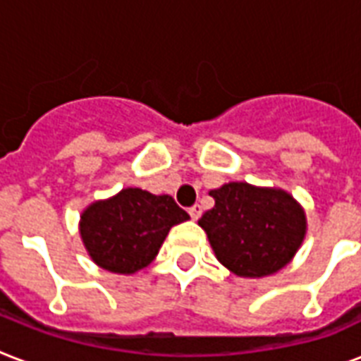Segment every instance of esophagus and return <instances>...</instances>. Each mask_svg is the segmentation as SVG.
Instances as JSON below:
<instances>
[{
	"label": "esophagus",
	"mask_w": 361,
	"mask_h": 361,
	"mask_svg": "<svg viewBox=\"0 0 361 361\" xmlns=\"http://www.w3.org/2000/svg\"><path fill=\"white\" fill-rule=\"evenodd\" d=\"M189 215H191V219L197 221L198 217L202 215V206H200V204H195V206H191V208H189Z\"/></svg>",
	"instance_id": "34e87169"
}]
</instances>
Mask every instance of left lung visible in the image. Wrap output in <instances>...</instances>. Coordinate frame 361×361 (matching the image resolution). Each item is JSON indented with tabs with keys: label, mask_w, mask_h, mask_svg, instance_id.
Segmentation results:
<instances>
[{
	"label": "left lung",
	"mask_w": 361,
	"mask_h": 361,
	"mask_svg": "<svg viewBox=\"0 0 361 361\" xmlns=\"http://www.w3.org/2000/svg\"><path fill=\"white\" fill-rule=\"evenodd\" d=\"M209 195L215 206L198 225L232 274L264 277L290 262L305 236V215L288 192L232 181Z\"/></svg>",
	"instance_id": "obj_1"
}]
</instances>
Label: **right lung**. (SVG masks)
Returning a JSON list of instances; mask_svg holds the SVG:
<instances>
[{"label":"right lung","mask_w":361,"mask_h":361,"mask_svg":"<svg viewBox=\"0 0 361 361\" xmlns=\"http://www.w3.org/2000/svg\"><path fill=\"white\" fill-rule=\"evenodd\" d=\"M189 219L169 195L123 189L82 214L80 236L93 262L114 274H135L157 257L174 225Z\"/></svg>","instance_id":"right-lung-1"}]
</instances>
